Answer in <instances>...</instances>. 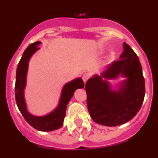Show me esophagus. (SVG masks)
Listing matches in <instances>:
<instances>
[{"instance_id": "esophagus-1", "label": "esophagus", "mask_w": 158, "mask_h": 158, "mask_svg": "<svg viewBox=\"0 0 158 158\" xmlns=\"http://www.w3.org/2000/svg\"><path fill=\"white\" fill-rule=\"evenodd\" d=\"M89 77L90 76H89V73H84V74L82 75V80H83V81L85 82V83L89 80Z\"/></svg>"}]
</instances>
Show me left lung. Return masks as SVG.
<instances>
[{
    "mask_svg": "<svg viewBox=\"0 0 158 158\" xmlns=\"http://www.w3.org/2000/svg\"><path fill=\"white\" fill-rule=\"evenodd\" d=\"M121 75L127 79L118 90H112L105 80ZM87 106L90 116L100 125L119 126L128 122L140 110L145 96V79L142 65L135 51L123 43V52L100 74L85 84Z\"/></svg>",
    "mask_w": 158,
    "mask_h": 158,
    "instance_id": "1",
    "label": "left lung"
}]
</instances>
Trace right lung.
Here are the masks:
<instances>
[{
	"instance_id": "add662e5",
	"label": "right lung",
	"mask_w": 158,
	"mask_h": 158,
	"mask_svg": "<svg viewBox=\"0 0 158 158\" xmlns=\"http://www.w3.org/2000/svg\"><path fill=\"white\" fill-rule=\"evenodd\" d=\"M41 42L33 43L27 47L23 52L16 69V85H15V96L16 104L19 111L23 115L25 120L35 129L41 131H52L60 128L63 125L65 116L67 104H69L73 93L77 89L84 88V81L81 78H76L72 81L66 83L64 85L60 97L58 107L48 115L44 116H35L28 112L24 99V89L26 86L27 68L31 57L40 48L38 46Z\"/></svg>"
}]
</instances>
